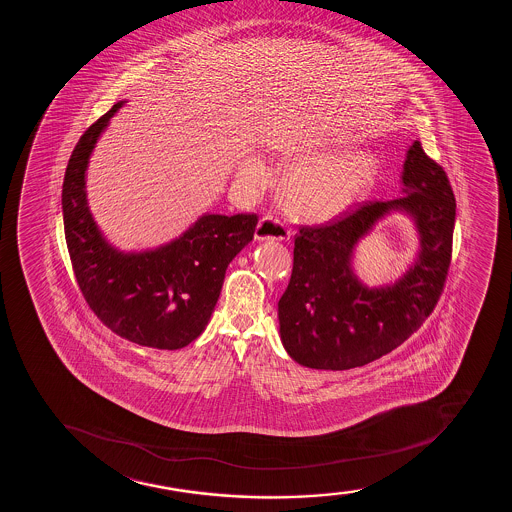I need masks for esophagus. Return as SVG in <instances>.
I'll return each mask as SVG.
<instances>
[{"label":"esophagus","instance_id":"esophagus-1","mask_svg":"<svg viewBox=\"0 0 512 512\" xmlns=\"http://www.w3.org/2000/svg\"><path fill=\"white\" fill-rule=\"evenodd\" d=\"M290 235H292V229L287 224H283L282 220L271 215L261 218L254 232V237L258 241H287Z\"/></svg>","mask_w":512,"mask_h":512}]
</instances>
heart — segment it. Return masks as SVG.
<instances>
[{"instance_id": "heart-1", "label": "heart", "mask_w": 512, "mask_h": 512, "mask_svg": "<svg viewBox=\"0 0 512 512\" xmlns=\"http://www.w3.org/2000/svg\"><path fill=\"white\" fill-rule=\"evenodd\" d=\"M306 169L295 171L285 184V200L292 212L311 220H329L348 210L369 188L376 176L372 153L355 152L328 162L319 153L304 160ZM239 177L247 184L265 181V165L256 159L242 160Z\"/></svg>"}]
</instances>
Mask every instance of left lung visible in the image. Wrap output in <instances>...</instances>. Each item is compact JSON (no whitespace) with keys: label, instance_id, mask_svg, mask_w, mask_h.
I'll return each mask as SVG.
<instances>
[{"label":"left lung","instance_id":"left-lung-1","mask_svg":"<svg viewBox=\"0 0 512 512\" xmlns=\"http://www.w3.org/2000/svg\"><path fill=\"white\" fill-rule=\"evenodd\" d=\"M401 181L406 196L367 201L328 224L300 225L292 277L278 302L283 347L300 365L347 371L369 364L408 340L441 299L453 256V188L418 140ZM391 209L413 215L421 254L398 283L365 288L352 275V247Z\"/></svg>","mask_w":512,"mask_h":512}]
</instances>
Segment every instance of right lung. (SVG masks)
Here are the masks:
<instances>
[{"instance_id": "obj_1", "label": "right lung", "mask_w": 512, "mask_h": 512, "mask_svg": "<svg viewBox=\"0 0 512 512\" xmlns=\"http://www.w3.org/2000/svg\"><path fill=\"white\" fill-rule=\"evenodd\" d=\"M118 102L78 140L63 183V222L71 266L95 316L124 340L177 350L201 335L235 254L253 241L256 213L203 215L179 239L147 253L109 246L90 215L85 171Z\"/></svg>"}]
</instances>
